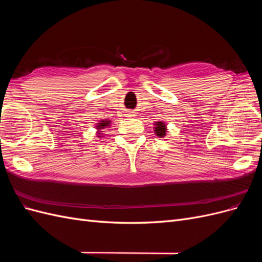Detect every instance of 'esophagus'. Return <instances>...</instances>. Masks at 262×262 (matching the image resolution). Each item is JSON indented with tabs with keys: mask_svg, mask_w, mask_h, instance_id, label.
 I'll return each instance as SVG.
<instances>
[{
	"mask_svg": "<svg viewBox=\"0 0 262 262\" xmlns=\"http://www.w3.org/2000/svg\"><path fill=\"white\" fill-rule=\"evenodd\" d=\"M136 116V113L134 112H128V114H126V117H134Z\"/></svg>",
	"mask_w": 262,
	"mask_h": 262,
	"instance_id": "obj_1",
	"label": "esophagus"
}]
</instances>
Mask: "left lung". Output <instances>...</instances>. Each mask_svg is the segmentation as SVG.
Masks as SVG:
<instances>
[{
  "mask_svg": "<svg viewBox=\"0 0 262 262\" xmlns=\"http://www.w3.org/2000/svg\"><path fill=\"white\" fill-rule=\"evenodd\" d=\"M155 133H156V136H158L160 138H163V137H165L166 136V125H165V123H163L162 121H160V122H155Z\"/></svg>",
  "mask_w": 262,
  "mask_h": 262,
  "instance_id": "8db88e82",
  "label": "left lung"
}]
</instances>
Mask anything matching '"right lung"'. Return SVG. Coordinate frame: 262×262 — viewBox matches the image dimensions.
Returning <instances> with one entry per match:
<instances>
[{"label":"right lung","mask_w":262,"mask_h":262,"mask_svg":"<svg viewBox=\"0 0 262 262\" xmlns=\"http://www.w3.org/2000/svg\"><path fill=\"white\" fill-rule=\"evenodd\" d=\"M110 124V121L109 120H101L100 121V123H98L97 124V129L98 130H100V129H105L106 128V126H108ZM102 131H99L98 133H101ZM98 136L100 137V136H102V134H98ZM101 138V137H100Z\"/></svg>","instance_id":"1"}]
</instances>
